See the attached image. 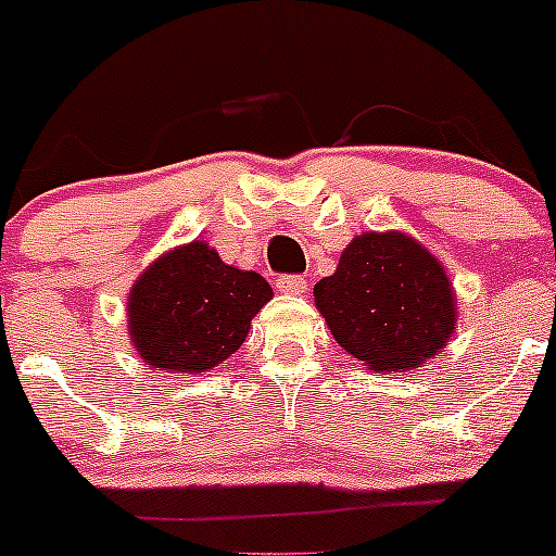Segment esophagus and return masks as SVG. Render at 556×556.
I'll use <instances>...</instances> for the list:
<instances>
[{
    "instance_id": "obj_1",
    "label": "esophagus",
    "mask_w": 556,
    "mask_h": 556,
    "mask_svg": "<svg viewBox=\"0 0 556 556\" xmlns=\"http://www.w3.org/2000/svg\"><path fill=\"white\" fill-rule=\"evenodd\" d=\"M277 288H279V293L301 295V293H306V279L299 277V274H285V277L277 279Z\"/></svg>"
}]
</instances>
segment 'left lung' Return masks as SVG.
Segmentation results:
<instances>
[{
  "instance_id": "1",
  "label": "left lung",
  "mask_w": 556,
  "mask_h": 556,
  "mask_svg": "<svg viewBox=\"0 0 556 556\" xmlns=\"http://www.w3.org/2000/svg\"><path fill=\"white\" fill-rule=\"evenodd\" d=\"M314 304L336 344L377 374L419 368L457 323L446 268L401 231L352 239L336 271L314 285Z\"/></svg>"
}]
</instances>
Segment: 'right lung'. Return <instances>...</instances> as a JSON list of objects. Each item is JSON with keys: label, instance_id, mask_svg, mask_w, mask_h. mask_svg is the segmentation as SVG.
I'll use <instances>...</instances> for the list:
<instances>
[{"label": "right lung", "instance_id": "right-lung-1", "mask_svg": "<svg viewBox=\"0 0 556 556\" xmlns=\"http://www.w3.org/2000/svg\"><path fill=\"white\" fill-rule=\"evenodd\" d=\"M271 295L261 274L228 266L195 239L139 274L128 293V336L144 366L204 374L244 344L252 317Z\"/></svg>", "mask_w": 556, "mask_h": 556}]
</instances>
